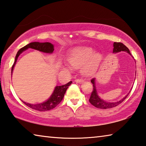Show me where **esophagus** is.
Returning <instances> with one entry per match:
<instances>
[{
	"label": "esophagus",
	"mask_w": 146,
	"mask_h": 146,
	"mask_svg": "<svg viewBox=\"0 0 146 146\" xmlns=\"http://www.w3.org/2000/svg\"><path fill=\"white\" fill-rule=\"evenodd\" d=\"M75 82L76 83H78V84H81L84 82V80H82V79H76V80H75Z\"/></svg>",
	"instance_id": "esophagus-1"
}]
</instances>
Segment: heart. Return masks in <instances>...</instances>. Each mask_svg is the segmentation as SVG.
I'll use <instances>...</instances> for the list:
<instances>
[{
	"label": "heart",
	"mask_w": 146,
	"mask_h": 146,
	"mask_svg": "<svg viewBox=\"0 0 146 146\" xmlns=\"http://www.w3.org/2000/svg\"><path fill=\"white\" fill-rule=\"evenodd\" d=\"M67 60L71 66L64 65V70L71 71L72 68H78L81 66L82 75L90 76L97 72L102 62V55L99 52H95L90 47L79 46L71 49L67 56Z\"/></svg>",
	"instance_id": "obj_1"
}]
</instances>
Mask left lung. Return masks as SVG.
<instances>
[{
  "label": "left lung",
  "instance_id": "left-lung-1",
  "mask_svg": "<svg viewBox=\"0 0 146 146\" xmlns=\"http://www.w3.org/2000/svg\"><path fill=\"white\" fill-rule=\"evenodd\" d=\"M120 51H125V52L127 53L128 54H129L130 55H131V54L130 53V51L129 50L126 46L125 45H123L122 43L120 42H114L113 43V53H117L118 52H120ZM91 82L93 84V91L91 93V97L89 99V101L92 104L93 106H95V107L99 108V109H110L112 108L116 107L118 105H119L120 104L122 103L123 100H124L126 97L129 95L130 91L124 97L122 98V99H120V100L117 101V102H107L104 100H103L98 95V92L97 90V88H96V78H93L91 79Z\"/></svg>",
  "mask_w": 146,
  "mask_h": 146
}]
</instances>
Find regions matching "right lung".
Returning <instances> with one entry per match:
<instances>
[{"mask_svg":"<svg viewBox=\"0 0 146 146\" xmlns=\"http://www.w3.org/2000/svg\"><path fill=\"white\" fill-rule=\"evenodd\" d=\"M29 48L35 49V50H38L43 53L51 54L53 53L54 51V45L50 42H33L29 43L28 45L23 47V48L20 49L17 53L15 58V62L11 68V75L12 73H13L15 66L16 64L17 59H18L20 55L23 53L24 51H26ZM71 83H72V81H70V82H69L68 83L62 86H56L50 97H49V98H48L46 100L42 103L36 104H32L24 102L23 100L22 101H23V102L24 104H25L26 106H28V107L31 109H33V110L39 111H46L52 110V109L55 108L56 106L59 104V103H60L62 100L63 99L64 94H65L66 91L67 90L69 86L71 84Z\"/></svg>","mask_w":146,"mask_h":146,"instance_id":"right-lung-1","label":"right lung"}]
</instances>
